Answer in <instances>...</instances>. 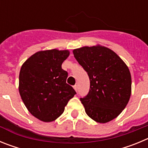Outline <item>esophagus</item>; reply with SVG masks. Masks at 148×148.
<instances>
[{
	"mask_svg": "<svg viewBox=\"0 0 148 148\" xmlns=\"http://www.w3.org/2000/svg\"><path fill=\"white\" fill-rule=\"evenodd\" d=\"M73 88L75 89V91H76V92H77V91H78V86H77V85L73 86Z\"/></svg>",
	"mask_w": 148,
	"mask_h": 148,
	"instance_id": "34e87169",
	"label": "esophagus"
}]
</instances>
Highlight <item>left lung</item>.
<instances>
[{
	"label": "left lung",
	"instance_id": "obj_1",
	"mask_svg": "<svg viewBox=\"0 0 148 148\" xmlns=\"http://www.w3.org/2000/svg\"><path fill=\"white\" fill-rule=\"evenodd\" d=\"M73 54L90 81L88 94L80 98L87 116L99 123L114 119L131 95L127 66L113 50L99 45L75 49Z\"/></svg>",
	"mask_w": 148,
	"mask_h": 148
}]
</instances>
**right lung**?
<instances>
[{
	"mask_svg": "<svg viewBox=\"0 0 148 148\" xmlns=\"http://www.w3.org/2000/svg\"><path fill=\"white\" fill-rule=\"evenodd\" d=\"M68 50L40 51L23 63L19 74V92L29 113L45 122L55 121L76 94L66 84L67 72L61 64Z\"/></svg>",
	"mask_w": 148,
	"mask_h": 148,
	"instance_id": "1",
	"label": "right lung"
}]
</instances>
